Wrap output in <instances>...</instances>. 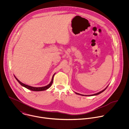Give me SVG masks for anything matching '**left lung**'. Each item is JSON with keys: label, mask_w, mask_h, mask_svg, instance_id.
Here are the masks:
<instances>
[{"label": "left lung", "mask_w": 129, "mask_h": 129, "mask_svg": "<svg viewBox=\"0 0 129 129\" xmlns=\"http://www.w3.org/2000/svg\"><path fill=\"white\" fill-rule=\"evenodd\" d=\"M108 86H107V87L106 88H105L104 90H103L102 91H100V92H98V93H95V94H92V95H88V96H94V95H98V94H100V93H102L103 91H104L106 89H107V88L108 87ZM76 94H79V95H82V96H87V95H83V94H79V93H77V92H76Z\"/></svg>", "instance_id": "1"}]
</instances>
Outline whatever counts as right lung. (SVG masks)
I'll list each match as a JSON object with an SVG mask.
<instances>
[{"label":"right lung","mask_w":129,"mask_h":129,"mask_svg":"<svg viewBox=\"0 0 129 129\" xmlns=\"http://www.w3.org/2000/svg\"><path fill=\"white\" fill-rule=\"evenodd\" d=\"M54 75H55V73L53 75V76H52V77L51 81L50 83L48 85H46V86H44V87H32V86H28V85H27L24 84L22 83V82H21L20 81L18 80L17 79V78L15 76H14V77H15V79H16V80H17L18 82H19V83L21 86H22L23 87H24L25 88H27V89H29V90H31V91H44V90H47V89H48V88L51 86V85H52V82H53V77H54Z\"/></svg>","instance_id":"add662e5"}]
</instances>
